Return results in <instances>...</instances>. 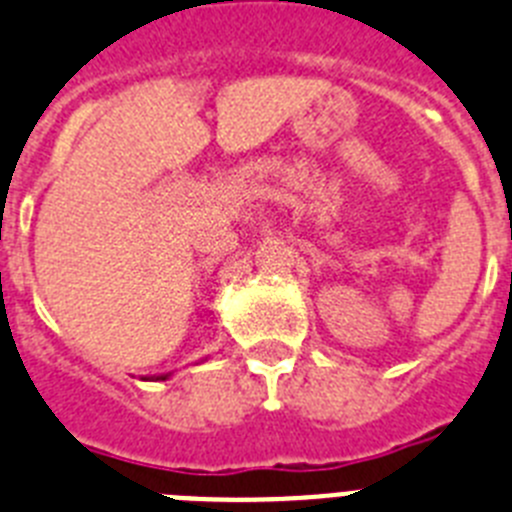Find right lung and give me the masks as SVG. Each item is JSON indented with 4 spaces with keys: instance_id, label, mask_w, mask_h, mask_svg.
<instances>
[{
    "instance_id": "obj_1",
    "label": "right lung",
    "mask_w": 512,
    "mask_h": 512,
    "mask_svg": "<svg viewBox=\"0 0 512 512\" xmlns=\"http://www.w3.org/2000/svg\"><path fill=\"white\" fill-rule=\"evenodd\" d=\"M173 373H163V375H152V381H168ZM144 381H150V378H144Z\"/></svg>"
}]
</instances>
